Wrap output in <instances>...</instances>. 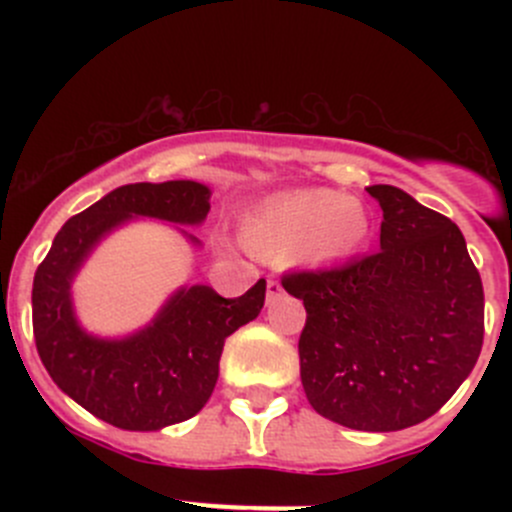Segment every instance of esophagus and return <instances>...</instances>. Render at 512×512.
<instances>
[{"label": "esophagus", "instance_id": "obj_1", "mask_svg": "<svg viewBox=\"0 0 512 512\" xmlns=\"http://www.w3.org/2000/svg\"><path fill=\"white\" fill-rule=\"evenodd\" d=\"M280 297H282V285L275 280V277H270V280H267V304L277 302Z\"/></svg>", "mask_w": 512, "mask_h": 512}]
</instances>
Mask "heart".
Here are the masks:
<instances>
[{"label": "heart", "instance_id": "obj_1", "mask_svg": "<svg viewBox=\"0 0 512 512\" xmlns=\"http://www.w3.org/2000/svg\"><path fill=\"white\" fill-rule=\"evenodd\" d=\"M369 213L352 195L327 188H302L267 200L245 220L247 245L262 257L292 255L312 265L344 260L364 245Z\"/></svg>", "mask_w": 512, "mask_h": 512}]
</instances>
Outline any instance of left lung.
Returning <instances> with one entry per match:
<instances>
[{"label":"left lung","mask_w":512,"mask_h":512,"mask_svg":"<svg viewBox=\"0 0 512 512\" xmlns=\"http://www.w3.org/2000/svg\"><path fill=\"white\" fill-rule=\"evenodd\" d=\"M381 250L282 275L302 299L299 374L317 414L356 431H401L436 414L483 347V285L456 223L394 185Z\"/></svg>","instance_id":"obj_1"}]
</instances>
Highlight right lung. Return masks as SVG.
<instances>
[{
	"label": "right lung",
	"instance_id": "obj_1",
	"mask_svg": "<svg viewBox=\"0 0 512 512\" xmlns=\"http://www.w3.org/2000/svg\"><path fill=\"white\" fill-rule=\"evenodd\" d=\"M208 210L210 188L195 180L121 185L66 220L36 267L32 322L41 364L64 394L111 426L158 431L198 414L218 381L225 339L260 314L267 282L235 299L208 285L183 287L146 329L98 339L76 322L71 280L98 240L126 220L200 225Z\"/></svg>",
	"mask_w": 512,
	"mask_h": 512
}]
</instances>
